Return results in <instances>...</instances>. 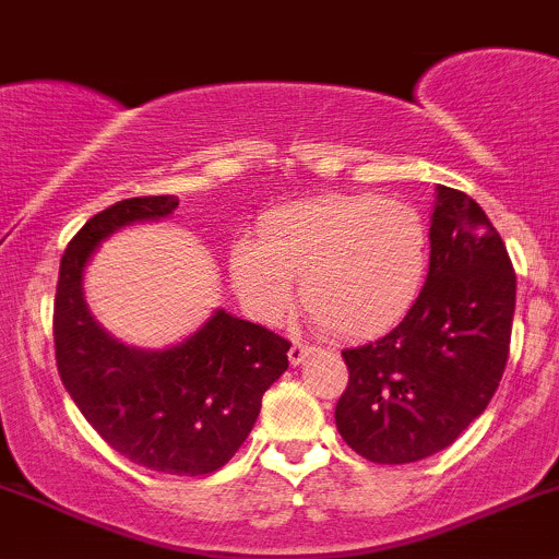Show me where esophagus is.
Segmentation results:
<instances>
[{"mask_svg": "<svg viewBox=\"0 0 559 559\" xmlns=\"http://www.w3.org/2000/svg\"><path fill=\"white\" fill-rule=\"evenodd\" d=\"M313 352H316V348L308 346V343H295V346L289 348V362L292 365H302L308 357H311Z\"/></svg>", "mask_w": 559, "mask_h": 559, "instance_id": "obj_1", "label": "esophagus"}]
</instances>
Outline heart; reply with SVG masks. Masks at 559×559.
I'll list each match as a JSON object with an SVG mask.
<instances>
[{"mask_svg": "<svg viewBox=\"0 0 559 559\" xmlns=\"http://www.w3.org/2000/svg\"><path fill=\"white\" fill-rule=\"evenodd\" d=\"M427 270V227L419 211L370 194H321L275 207L259 240L229 251V281L253 319L278 324L302 306L332 332L373 335L403 319Z\"/></svg>", "mask_w": 559, "mask_h": 559, "instance_id": "1", "label": "heart"}]
</instances>
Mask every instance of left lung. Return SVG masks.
<instances>
[{
	"label": "left lung",
	"instance_id": "8db88e82",
	"mask_svg": "<svg viewBox=\"0 0 559 559\" xmlns=\"http://www.w3.org/2000/svg\"><path fill=\"white\" fill-rule=\"evenodd\" d=\"M514 306L516 275L498 229L471 197L438 186L419 297L392 332L343 352V441L379 465L452 447L503 379Z\"/></svg>",
	"mask_w": 559,
	"mask_h": 559
}]
</instances>
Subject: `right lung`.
I'll return each mask as SVG.
<instances>
[{
  "label": "right lung",
  "mask_w": 559,
  "mask_h": 559,
  "mask_svg": "<svg viewBox=\"0 0 559 559\" xmlns=\"http://www.w3.org/2000/svg\"><path fill=\"white\" fill-rule=\"evenodd\" d=\"M178 197H132L88 218L61 257L53 343L61 384L88 425L127 460L205 476L233 460L257 425L262 394L289 368V341L216 308L167 348L127 346L88 311L83 275L107 238L162 222Z\"/></svg>",
  "instance_id": "obj_1"
}]
</instances>
